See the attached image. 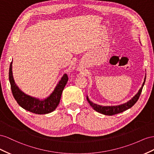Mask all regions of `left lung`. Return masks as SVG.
I'll return each instance as SVG.
<instances>
[{
	"mask_svg": "<svg viewBox=\"0 0 154 154\" xmlns=\"http://www.w3.org/2000/svg\"><path fill=\"white\" fill-rule=\"evenodd\" d=\"M145 81H146V77H145V78H144V81L142 85V87L140 88L139 91H138V93L136 94L132 99L130 100L128 102H127L126 103H125L123 104L119 105V106H100V105L96 104H94L92 102H91L87 97L88 102L89 103L90 106L93 108L94 109H95V111L98 112L100 113H103V114H104V115L113 116V115H115V114L121 113L122 112L126 110V109L130 108L131 107H132L135 104V103L137 101V100L139 98V96H140V94H141L143 87L144 85Z\"/></svg>",
	"mask_w": 154,
	"mask_h": 154,
	"instance_id": "1",
	"label": "left lung"
}]
</instances>
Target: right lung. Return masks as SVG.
<instances>
[{
  "label": "right lung",
  "mask_w": 154,
  "mask_h": 154,
  "mask_svg": "<svg viewBox=\"0 0 154 154\" xmlns=\"http://www.w3.org/2000/svg\"><path fill=\"white\" fill-rule=\"evenodd\" d=\"M9 80L13 95L20 106L36 114H46L54 111L57 107L63 90L68 81V77L66 74H64L54 92L45 100H39L26 95L17 86L12 75V61L9 70Z\"/></svg>",
  "instance_id": "obj_1"
}]
</instances>
